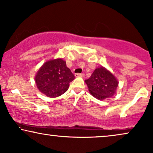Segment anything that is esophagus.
<instances>
[{
	"label": "esophagus",
	"instance_id": "1",
	"mask_svg": "<svg viewBox=\"0 0 153 153\" xmlns=\"http://www.w3.org/2000/svg\"><path fill=\"white\" fill-rule=\"evenodd\" d=\"M75 76L76 78H78V77H82V78H83L85 76V74L84 73H75Z\"/></svg>",
	"mask_w": 153,
	"mask_h": 153
}]
</instances>
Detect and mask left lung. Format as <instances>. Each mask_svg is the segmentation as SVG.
<instances>
[{
    "label": "left lung",
    "instance_id": "obj_1",
    "mask_svg": "<svg viewBox=\"0 0 153 153\" xmlns=\"http://www.w3.org/2000/svg\"><path fill=\"white\" fill-rule=\"evenodd\" d=\"M85 82L89 93L101 101L115 95L119 83L115 75L103 66L96 68L90 78Z\"/></svg>",
    "mask_w": 153,
    "mask_h": 153
}]
</instances>
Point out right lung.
<instances>
[{
  "label": "right lung",
  "instance_id": "obj_1",
  "mask_svg": "<svg viewBox=\"0 0 153 153\" xmlns=\"http://www.w3.org/2000/svg\"><path fill=\"white\" fill-rule=\"evenodd\" d=\"M75 76L62 58L47 61L39 68L35 82L40 92L48 97L55 98L68 90Z\"/></svg>",
  "mask_w": 153,
  "mask_h": 153
}]
</instances>
